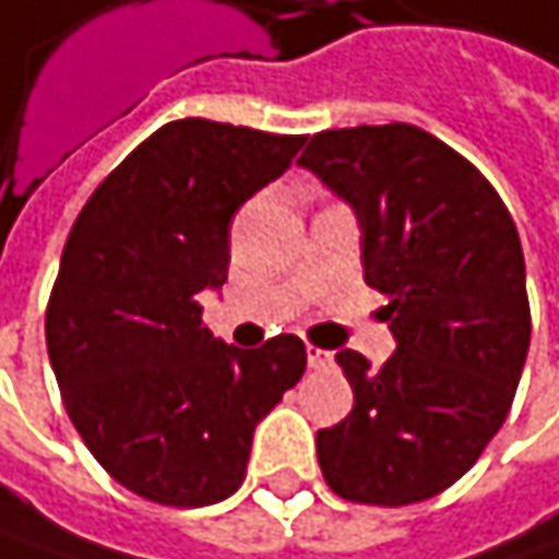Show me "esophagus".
Segmentation results:
<instances>
[{"instance_id": "esophagus-1", "label": "esophagus", "mask_w": 559, "mask_h": 559, "mask_svg": "<svg viewBox=\"0 0 559 559\" xmlns=\"http://www.w3.org/2000/svg\"><path fill=\"white\" fill-rule=\"evenodd\" d=\"M307 365H310L313 371H323V368H330L332 365V355L330 352H323V348L307 345Z\"/></svg>"}]
</instances>
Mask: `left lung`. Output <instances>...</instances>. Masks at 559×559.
I'll return each instance as SVG.
<instances>
[{
	"label": "left lung",
	"instance_id": "8db88e82",
	"mask_svg": "<svg viewBox=\"0 0 559 559\" xmlns=\"http://www.w3.org/2000/svg\"><path fill=\"white\" fill-rule=\"evenodd\" d=\"M300 169L345 201L365 281L386 297L381 371L335 352L352 413L317 431L342 499L409 506L461 480L509 416L532 342L519 229L492 185L413 124L317 133Z\"/></svg>",
	"mask_w": 559,
	"mask_h": 559
}]
</instances>
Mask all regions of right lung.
<instances>
[{
	"label": "right lung",
	"instance_id": "1",
	"mask_svg": "<svg viewBox=\"0 0 559 559\" xmlns=\"http://www.w3.org/2000/svg\"><path fill=\"white\" fill-rule=\"evenodd\" d=\"M304 136L185 118L105 178L70 229L47 352L95 461L143 499L211 506L246 477L252 431L307 352L297 335L236 348L204 326L233 214L281 178Z\"/></svg>",
	"mask_w": 559,
	"mask_h": 559
}]
</instances>
